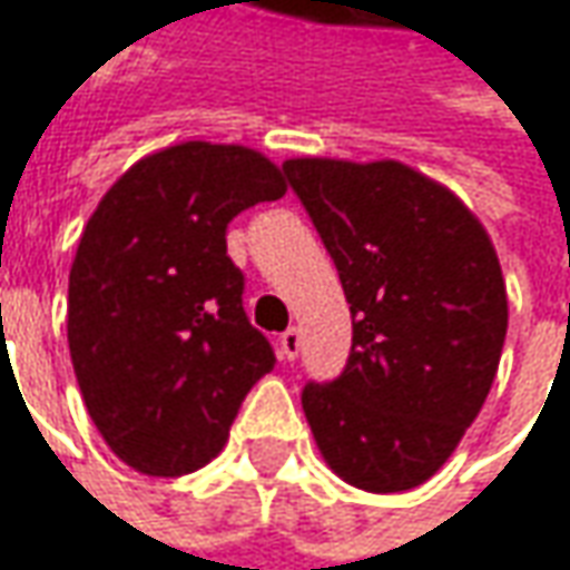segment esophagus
<instances>
[{"instance_id": "1", "label": "esophagus", "mask_w": 570, "mask_h": 570, "mask_svg": "<svg viewBox=\"0 0 570 570\" xmlns=\"http://www.w3.org/2000/svg\"><path fill=\"white\" fill-rule=\"evenodd\" d=\"M277 351H281V357L284 360H296V354H299V328H286V332L281 334Z\"/></svg>"}]
</instances>
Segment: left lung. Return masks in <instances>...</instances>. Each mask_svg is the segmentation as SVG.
Returning <instances> with one entry per match:
<instances>
[{"mask_svg":"<svg viewBox=\"0 0 570 570\" xmlns=\"http://www.w3.org/2000/svg\"><path fill=\"white\" fill-rule=\"evenodd\" d=\"M354 315L344 373L303 389L337 479L373 494L440 472L479 417L508 334V286L482 219L405 161H284Z\"/></svg>","mask_w":570,"mask_h":570,"instance_id":"left-lung-1","label":"left lung"}]
</instances>
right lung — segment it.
<instances>
[{
	"mask_svg": "<svg viewBox=\"0 0 570 570\" xmlns=\"http://www.w3.org/2000/svg\"><path fill=\"white\" fill-rule=\"evenodd\" d=\"M284 194L258 149L187 139L134 161L88 216L69 271V357L88 417L142 475L204 469L274 370L242 309L226 226Z\"/></svg>",
	"mask_w": 570,
	"mask_h": 570,
	"instance_id": "1",
	"label": "right lung"
}]
</instances>
